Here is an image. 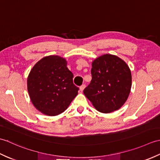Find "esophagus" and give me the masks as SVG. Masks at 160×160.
I'll return each mask as SVG.
<instances>
[{"instance_id":"34e87169","label":"esophagus","mask_w":160,"mask_h":160,"mask_svg":"<svg viewBox=\"0 0 160 160\" xmlns=\"http://www.w3.org/2000/svg\"><path fill=\"white\" fill-rule=\"evenodd\" d=\"M84 88H85V84H82V85H81L80 87V91H82L83 90H84Z\"/></svg>"}]
</instances>
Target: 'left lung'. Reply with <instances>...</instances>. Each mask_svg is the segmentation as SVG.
I'll return each mask as SVG.
<instances>
[{
    "label": "left lung",
    "mask_w": 160,
    "mask_h": 160,
    "mask_svg": "<svg viewBox=\"0 0 160 160\" xmlns=\"http://www.w3.org/2000/svg\"><path fill=\"white\" fill-rule=\"evenodd\" d=\"M90 84L84 94L101 113L119 109L127 101L131 88V73L124 61L106 54L92 63Z\"/></svg>",
    "instance_id": "1"
}]
</instances>
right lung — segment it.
Returning a JSON list of instances; mask_svg holds the SVG:
<instances>
[{"mask_svg": "<svg viewBox=\"0 0 160 160\" xmlns=\"http://www.w3.org/2000/svg\"><path fill=\"white\" fill-rule=\"evenodd\" d=\"M73 77L62 58L49 56L39 60L28 78V93L33 106L50 116L62 113L79 90Z\"/></svg>", "mask_w": 160, "mask_h": 160, "instance_id": "add662e5", "label": "right lung"}]
</instances>
